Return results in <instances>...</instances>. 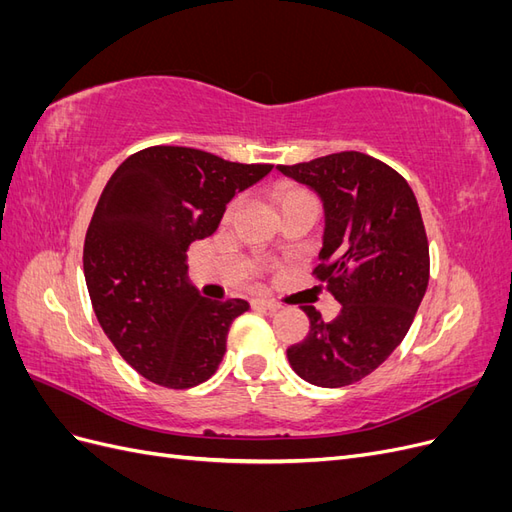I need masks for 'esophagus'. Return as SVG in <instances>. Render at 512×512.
Returning <instances> with one entry per match:
<instances>
[{
    "label": "esophagus",
    "instance_id": "esophagus-1",
    "mask_svg": "<svg viewBox=\"0 0 512 512\" xmlns=\"http://www.w3.org/2000/svg\"><path fill=\"white\" fill-rule=\"evenodd\" d=\"M252 307H258V309H269V312H275V309H280L282 305L273 301V299H252Z\"/></svg>",
    "mask_w": 512,
    "mask_h": 512
}]
</instances>
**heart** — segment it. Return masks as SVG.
Wrapping results in <instances>:
<instances>
[{"label": "heart", "instance_id": "obj_1", "mask_svg": "<svg viewBox=\"0 0 512 512\" xmlns=\"http://www.w3.org/2000/svg\"><path fill=\"white\" fill-rule=\"evenodd\" d=\"M303 196H309V192L303 190V188H299V185H294V183H280V185H277V188L273 190V203H275V207H282V205L290 203V200H297V198H303ZM232 207H235V205H230V207L226 209V215H230Z\"/></svg>", "mask_w": 512, "mask_h": 512}]
</instances>
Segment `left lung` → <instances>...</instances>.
<instances>
[{"instance_id": "8db88e82", "label": "left lung", "mask_w": 512, "mask_h": 512, "mask_svg": "<svg viewBox=\"0 0 512 512\" xmlns=\"http://www.w3.org/2000/svg\"><path fill=\"white\" fill-rule=\"evenodd\" d=\"M277 168L322 198V262L314 275L342 303L331 322L303 305L309 333L286 354L305 382L339 389L389 359L425 297L429 243L421 209L397 170L361 151Z\"/></svg>"}]
</instances>
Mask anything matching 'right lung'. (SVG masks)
Wrapping results in <instances>:
<instances>
[{
	"label": "right lung",
	"mask_w": 512,
	"mask_h": 512,
	"mask_svg": "<svg viewBox=\"0 0 512 512\" xmlns=\"http://www.w3.org/2000/svg\"><path fill=\"white\" fill-rule=\"evenodd\" d=\"M271 168L156 145L108 179L85 235V282L106 337L143 378L192 389L218 371L230 324L250 305L200 297L185 252Z\"/></svg>",
	"instance_id": "add662e5"
}]
</instances>
